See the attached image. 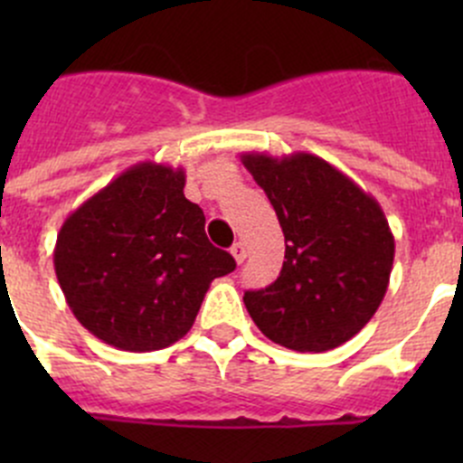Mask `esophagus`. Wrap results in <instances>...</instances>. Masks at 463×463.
<instances>
[{
  "mask_svg": "<svg viewBox=\"0 0 463 463\" xmlns=\"http://www.w3.org/2000/svg\"><path fill=\"white\" fill-rule=\"evenodd\" d=\"M231 253H232V258H235L237 264H241V261L246 260V255H249V253H246L244 241H237V244L231 249Z\"/></svg>",
  "mask_w": 463,
  "mask_h": 463,
  "instance_id": "1",
  "label": "esophagus"
}]
</instances>
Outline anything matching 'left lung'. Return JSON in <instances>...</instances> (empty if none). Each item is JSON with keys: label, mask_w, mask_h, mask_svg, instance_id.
Here are the masks:
<instances>
[{"label": "left lung", "mask_w": 463, "mask_h": 463, "mask_svg": "<svg viewBox=\"0 0 463 463\" xmlns=\"http://www.w3.org/2000/svg\"><path fill=\"white\" fill-rule=\"evenodd\" d=\"M284 232L279 278L246 291L261 334L293 352H329L358 334L385 298L394 235L372 194L309 152L241 154Z\"/></svg>", "instance_id": "left-lung-1"}]
</instances>
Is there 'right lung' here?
Segmentation results:
<instances>
[{
    "instance_id": "add662e5",
    "label": "right lung",
    "mask_w": 463,
    "mask_h": 463,
    "mask_svg": "<svg viewBox=\"0 0 463 463\" xmlns=\"http://www.w3.org/2000/svg\"><path fill=\"white\" fill-rule=\"evenodd\" d=\"M184 167L143 161L78 205L58 232L53 266L69 309L98 340L156 352L194 325L214 278L235 270L184 194Z\"/></svg>"
}]
</instances>
